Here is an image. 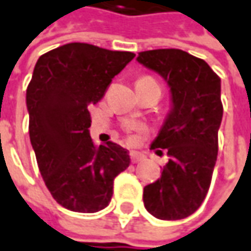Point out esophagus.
I'll return each mask as SVG.
<instances>
[{"mask_svg": "<svg viewBox=\"0 0 251 251\" xmlns=\"http://www.w3.org/2000/svg\"><path fill=\"white\" fill-rule=\"evenodd\" d=\"M142 154H139V152H130V161L136 164V162H139V161H142Z\"/></svg>", "mask_w": 251, "mask_h": 251, "instance_id": "34e87169", "label": "esophagus"}]
</instances>
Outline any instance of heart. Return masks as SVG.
Masks as SVG:
<instances>
[{
    "mask_svg": "<svg viewBox=\"0 0 251 251\" xmlns=\"http://www.w3.org/2000/svg\"><path fill=\"white\" fill-rule=\"evenodd\" d=\"M142 79H144V77H142ZM139 80H140V79H139ZM130 142H136V137H132V139H130Z\"/></svg>",
    "mask_w": 251,
    "mask_h": 251,
    "instance_id": "obj_1",
    "label": "heart"
}]
</instances>
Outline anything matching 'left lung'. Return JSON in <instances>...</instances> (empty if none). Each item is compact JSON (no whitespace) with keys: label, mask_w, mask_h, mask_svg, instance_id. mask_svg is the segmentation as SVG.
<instances>
[{"label":"left lung","mask_w":251,"mask_h":251,"mask_svg":"<svg viewBox=\"0 0 251 251\" xmlns=\"http://www.w3.org/2000/svg\"><path fill=\"white\" fill-rule=\"evenodd\" d=\"M137 62L164 77L172 101L151 143V150L167 149L169 161L160 179L144 187V207L158 220H183L201 205L211 183L224 112L221 79L205 61L176 48L142 51Z\"/></svg>","instance_id":"obj_1"}]
</instances>
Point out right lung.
<instances>
[{"label":"right lung","mask_w":251,"mask_h":251,"mask_svg":"<svg viewBox=\"0 0 251 251\" xmlns=\"http://www.w3.org/2000/svg\"><path fill=\"white\" fill-rule=\"evenodd\" d=\"M133 58L129 51L69 43L43 54L34 66L26 90L30 142L44 183L66 210L105 208L114 179L130 164L117 143H93L87 108Z\"/></svg>","instance_id":"add662e5"}]
</instances>
